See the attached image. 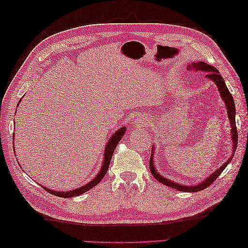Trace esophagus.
<instances>
[{
  "instance_id": "obj_1",
  "label": "esophagus",
  "mask_w": 248,
  "mask_h": 248,
  "mask_svg": "<svg viewBox=\"0 0 248 248\" xmlns=\"http://www.w3.org/2000/svg\"><path fill=\"white\" fill-rule=\"evenodd\" d=\"M137 123H138V125H140V126H146V125L149 124V120H148L147 118H140V119L138 120Z\"/></svg>"
}]
</instances>
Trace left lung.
<instances>
[{"mask_svg": "<svg viewBox=\"0 0 248 248\" xmlns=\"http://www.w3.org/2000/svg\"><path fill=\"white\" fill-rule=\"evenodd\" d=\"M187 69L191 70L194 69L196 71H202V72H205L206 74V78L211 79L212 81H214V84L216 85L217 89H218V91L220 93V96L222 100L226 103V107H227V110H228V116H229V120H230V123H231V133H232V153L231 155V157L229 158V160L227 162H224L222 166L215 170L214 172H212L211 175H210L206 180L204 181L201 182L198 185H194V186H185V185H181L179 183L176 182H172L170 180L167 179L162 177L158 171L155 170L154 167V162H153V151H154V148L151 151V158H150V170H151V174L153 175V177L158 180V181L164 185H167L169 187H171V188L180 190V191H186V192H198L200 190H202L207 188L208 186L211 185L215 180L220 176V174L222 172V170L227 168L228 164L231 162L232 156L235 154V151L237 149V142H238V132H237V127H236V108H235V102H234V98H232V94L230 93L229 89L226 86V82H224L222 77L220 76L219 71L217 70L215 67L209 65L205 62H198V63H190L189 65H187Z\"/></svg>", "mask_w": 248, "mask_h": 248, "instance_id": "1", "label": "left lung"}]
</instances>
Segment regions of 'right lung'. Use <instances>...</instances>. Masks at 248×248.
I'll return each instance as SVG.
<instances>
[{
	"label": "right lung",
	"instance_id": "right-lung-1",
	"mask_svg": "<svg viewBox=\"0 0 248 248\" xmlns=\"http://www.w3.org/2000/svg\"><path fill=\"white\" fill-rule=\"evenodd\" d=\"M126 132V128L125 127H122V128H120L119 130H117L112 136L109 138V140L107 142V146H106V150H104V157H103V162H102V167L98 172V175H97L92 181H90L88 184L81 186L80 188L78 189H74V190H70V191H55V190H51L46 188V187H43L44 189L46 191H48L49 193L54 194L56 197H61V198H72V197H77L79 196V194L85 193L86 191L90 190L91 188H93L94 186H96L98 184L101 180L103 179V177L106 176L107 171L108 170L109 167V163H110V159H111V156L112 153H114L115 149L117 147V145L119 144L120 140H121L124 136V133Z\"/></svg>",
	"mask_w": 248,
	"mask_h": 248
}]
</instances>
